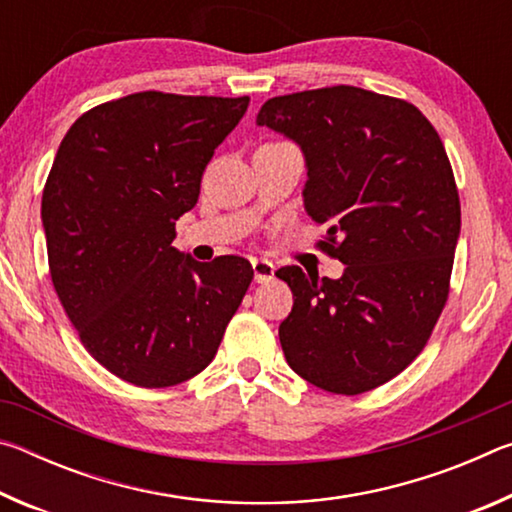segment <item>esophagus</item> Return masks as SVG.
I'll use <instances>...</instances> for the list:
<instances>
[{
	"instance_id": "esophagus-1",
	"label": "esophagus",
	"mask_w": 512,
	"mask_h": 512,
	"mask_svg": "<svg viewBox=\"0 0 512 512\" xmlns=\"http://www.w3.org/2000/svg\"><path fill=\"white\" fill-rule=\"evenodd\" d=\"M253 271H255V282L264 284L271 282L275 277V266L268 259H253Z\"/></svg>"
}]
</instances>
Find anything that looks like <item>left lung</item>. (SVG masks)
<instances>
[{
  "instance_id": "8db88e82",
  "label": "left lung",
  "mask_w": 512,
  "mask_h": 512,
  "mask_svg": "<svg viewBox=\"0 0 512 512\" xmlns=\"http://www.w3.org/2000/svg\"><path fill=\"white\" fill-rule=\"evenodd\" d=\"M257 124L300 144L318 248L345 264L339 280L275 273L293 291L284 357L327 393L372 391L418 357L449 296L461 201L445 146L413 103L354 85L268 99Z\"/></svg>"
}]
</instances>
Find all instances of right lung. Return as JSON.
<instances>
[{
  "label": "right lung",
  "mask_w": 512,
  "mask_h": 512,
  "mask_svg": "<svg viewBox=\"0 0 512 512\" xmlns=\"http://www.w3.org/2000/svg\"><path fill=\"white\" fill-rule=\"evenodd\" d=\"M248 101L135 92L83 112L58 146L42 192L51 282L83 348L128 384L207 368L253 282L244 257L171 246Z\"/></svg>",
  "instance_id": "obj_1"
}]
</instances>
